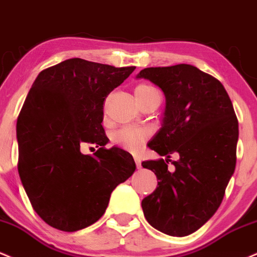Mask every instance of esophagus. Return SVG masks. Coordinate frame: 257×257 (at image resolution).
<instances>
[{
  "label": "esophagus",
  "instance_id": "1",
  "mask_svg": "<svg viewBox=\"0 0 257 257\" xmlns=\"http://www.w3.org/2000/svg\"><path fill=\"white\" fill-rule=\"evenodd\" d=\"M135 162H136V166H137V168H141L142 165H141V160L138 158H135Z\"/></svg>",
  "mask_w": 257,
  "mask_h": 257
}]
</instances>
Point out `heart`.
<instances>
[{"instance_id":"heart-1","label":"heart","mask_w":257,"mask_h":257,"mask_svg":"<svg viewBox=\"0 0 257 257\" xmlns=\"http://www.w3.org/2000/svg\"><path fill=\"white\" fill-rule=\"evenodd\" d=\"M156 92V90L153 86L147 85V84H141L135 89L136 97L140 96H147L150 93ZM148 137V132L143 128L137 127H130L125 126L111 135V141L114 144L121 147L122 149L127 150V152L136 153L141 149L143 143L146 142Z\"/></svg>"}]
</instances>
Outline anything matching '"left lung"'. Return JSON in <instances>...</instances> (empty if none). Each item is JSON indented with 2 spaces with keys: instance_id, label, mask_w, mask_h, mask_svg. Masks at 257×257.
Instances as JSON below:
<instances>
[{
  "instance_id": "left-lung-1",
  "label": "left lung",
  "mask_w": 257,
  "mask_h": 257,
  "mask_svg": "<svg viewBox=\"0 0 257 257\" xmlns=\"http://www.w3.org/2000/svg\"><path fill=\"white\" fill-rule=\"evenodd\" d=\"M161 89L166 98L161 128L148 143L164 159L142 162L158 188L142 201L154 228L185 237L218 210L236 168L238 121L224 85L191 65L144 68L136 75ZM171 153L179 159L168 170Z\"/></svg>"
}]
</instances>
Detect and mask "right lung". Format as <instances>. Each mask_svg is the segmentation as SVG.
<instances>
[{"label": "right lung", "mask_w": 257, "mask_h": 257, "mask_svg": "<svg viewBox=\"0 0 257 257\" xmlns=\"http://www.w3.org/2000/svg\"><path fill=\"white\" fill-rule=\"evenodd\" d=\"M69 59L42 71L17 122L18 171L33 209L48 225L74 232L103 215L113 190L136 170L132 155L109 142L103 101L135 71ZM96 144L92 156L81 144Z\"/></svg>", "instance_id": "obj_1"}]
</instances>
